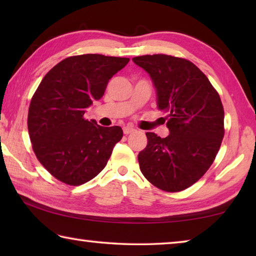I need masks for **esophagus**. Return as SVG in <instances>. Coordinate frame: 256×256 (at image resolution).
Instances as JSON below:
<instances>
[{
    "mask_svg": "<svg viewBox=\"0 0 256 256\" xmlns=\"http://www.w3.org/2000/svg\"><path fill=\"white\" fill-rule=\"evenodd\" d=\"M134 131H136V128H133L132 126H125V128H123L124 134H130V133H132V132H134Z\"/></svg>",
    "mask_w": 256,
    "mask_h": 256,
    "instance_id": "1",
    "label": "esophagus"
}]
</instances>
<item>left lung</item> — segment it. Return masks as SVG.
<instances>
[{"label":"left lung","mask_w":256,"mask_h":256,"mask_svg":"<svg viewBox=\"0 0 256 256\" xmlns=\"http://www.w3.org/2000/svg\"><path fill=\"white\" fill-rule=\"evenodd\" d=\"M150 76L159 110L168 114L170 136L146 132L138 156L142 174L166 192L190 188L214 162L224 138V107L200 68L188 60L154 54L133 58Z\"/></svg>","instance_id":"left-lung-1"}]
</instances>
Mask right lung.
Segmentation results:
<instances>
[{"mask_svg": "<svg viewBox=\"0 0 256 256\" xmlns=\"http://www.w3.org/2000/svg\"><path fill=\"white\" fill-rule=\"evenodd\" d=\"M128 60L100 54L71 56L38 86L28 112L29 136L37 159L55 178L78 186L105 168L123 130L100 126L86 120L84 112Z\"/></svg>", "mask_w": 256, "mask_h": 256, "instance_id": "obj_1", "label": "right lung"}]
</instances>
